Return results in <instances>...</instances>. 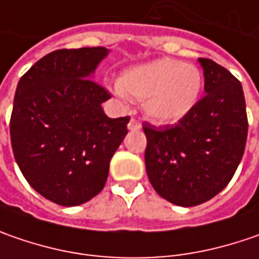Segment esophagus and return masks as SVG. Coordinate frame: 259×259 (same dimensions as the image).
<instances>
[{"label":"esophagus","mask_w":259,"mask_h":259,"mask_svg":"<svg viewBox=\"0 0 259 259\" xmlns=\"http://www.w3.org/2000/svg\"><path fill=\"white\" fill-rule=\"evenodd\" d=\"M127 127H129V130H139L141 129V123L138 120H135V118H130Z\"/></svg>","instance_id":"esophagus-1"}]
</instances>
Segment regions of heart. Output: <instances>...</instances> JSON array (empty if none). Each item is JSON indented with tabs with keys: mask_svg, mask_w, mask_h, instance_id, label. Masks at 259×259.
<instances>
[{
	"mask_svg": "<svg viewBox=\"0 0 259 259\" xmlns=\"http://www.w3.org/2000/svg\"><path fill=\"white\" fill-rule=\"evenodd\" d=\"M203 88L196 66L175 59H156L126 69L116 93L143 101V111L155 123H175L193 111Z\"/></svg>",
	"mask_w": 259,
	"mask_h": 259,
	"instance_id": "heart-1",
	"label": "heart"
}]
</instances>
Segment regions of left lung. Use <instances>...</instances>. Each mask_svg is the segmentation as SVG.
Returning <instances> with one entry per match:
<instances>
[{"label":"left lung","mask_w":259,"mask_h":259,"mask_svg":"<svg viewBox=\"0 0 259 259\" xmlns=\"http://www.w3.org/2000/svg\"><path fill=\"white\" fill-rule=\"evenodd\" d=\"M203 97L175 124L143 123L145 165L152 187L169 203L191 207L229 184L241 162L248 117L241 82L226 68L200 58Z\"/></svg>","instance_id":"1"}]
</instances>
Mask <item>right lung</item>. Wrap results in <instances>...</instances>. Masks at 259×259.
I'll return each instance as SVG.
<instances>
[{
	"label": "right lung",
	"mask_w": 259,
	"mask_h": 259,
	"mask_svg": "<svg viewBox=\"0 0 259 259\" xmlns=\"http://www.w3.org/2000/svg\"><path fill=\"white\" fill-rule=\"evenodd\" d=\"M106 48L59 49L18 81L10 136L27 183L61 206H79L106 186L111 156L127 135L129 116L110 118L108 91L91 79Z\"/></svg>",
	"instance_id": "add662e5"
}]
</instances>
